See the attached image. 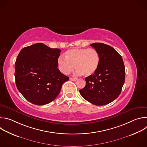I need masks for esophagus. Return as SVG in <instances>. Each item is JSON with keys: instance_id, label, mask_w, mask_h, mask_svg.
<instances>
[{"instance_id": "obj_1", "label": "esophagus", "mask_w": 147, "mask_h": 147, "mask_svg": "<svg viewBox=\"0 0 147 147\" xmlns=\"http://www.w3.org/2000/svg\"><path fill=\"white\" fill-rule=\"evenodd\" d=\"M70 80H71V81H77V78H71V77H70Z\"/></svg>"}]
</instances>
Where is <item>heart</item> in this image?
I'll list each match as a JSON object with an SVG mask.
<instances>
[{
  "label": "heart",
  "mask_w": 147,
  "mask_h": 147,
  "mask_svg": "<svg viewBox=\"0 0 147 147\" xmlns=\"http://www.w3.org/2000/svg\"><path fill=\"white\" fill-rule=\"evenodd\" d=\"M60 71L65 74L75 69L78 75L88 77L94 74L100 63L98 52L94 48H76L66 52L65 57L61 55L58 58Z\"/></svg>",
  "instance_id": "heart-1"
}]
</instances>
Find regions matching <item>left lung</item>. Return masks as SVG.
<instances>
[{"label":"left lung","instance_id":"obj_1","mask_svg":"<svg viewBox=\"0 0 147 147\" xmlns=\"http://www.w3.org/2000/svg\"><path fill=\"white\" fill-rule=\"evenodd\" d=\"M100 56L96 72L85 78L86 85L80 90L83 98L97 106L105 105L120 95L125 80V67L122 57L112 47L102 43L90 45Z\"/></svg>","mask_w":147,"mask_h":147}]
</instances>
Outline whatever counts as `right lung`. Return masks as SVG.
Segmentation results:
<instances>
[{
  "instance_id": "1",
  "label": "right lung",
  "mask_w": 147,
  "mask_h": 147,
  "mask_svg": "<svg viewBox=\"0 0 147 147\" xmlns=\"http://www.w3.org/2000/svg\"><path fill=\"white\" fill-rule=\"evenodd\" d=\"M59 49L36 43L23 48L15 63L16 84L31 103L43 105L53 101L69 77L57 69Z\"/></svg>"
}]
</instances>
